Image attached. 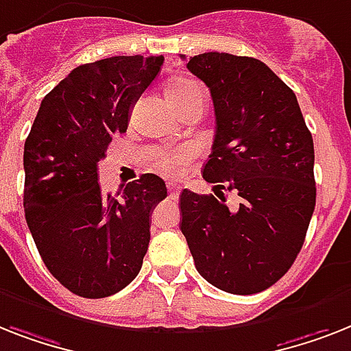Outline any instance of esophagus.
Segmentation results:
<instances>
[{
    "instance_id": "1",
    "label": "esophagus",
    "mask_w": 351,
    "mask_h": 351,
    "mask_svg": "<svg viewBox=\"0 0 351 351\" xmlns=\"http://www.w3.org/2000/svg\"><path fill=\"white\" fill-rule=\"evenodd\" d=\"M167 188H169L170 197H172V199H178V197H179V192H181V186H179L178 182L169 181V182H167Z\"/></svg>"
}]
</instances>
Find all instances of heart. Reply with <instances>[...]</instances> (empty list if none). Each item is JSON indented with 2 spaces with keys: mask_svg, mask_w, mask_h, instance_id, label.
<instances>
[{
  "mask_svg": "<svg viewBox=\"0 0 351 351\" xmlns=\"http://www.w3.org/2000/svg\"><path fill=\"white\" fill-rule=\"evenodd\" d=\"M197 89H202L201 86L193 80H188V78H179V80H173L169 86V98L170 102H179V100H184L190 95L197 91ZM193 158V150L190 147H182V149L172 150V152H163L159 154L156 159V165L158 169L161 170L167 176H178L182 172V169L186 167V163Z\"/></svg>",
  "mask_w": 351,
  "mask_h": 351,
  "instance_id": "1",
  "label": "heart"
}]
</instances>
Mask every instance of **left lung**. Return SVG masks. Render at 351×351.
Segmentation results:
<instances>
[{"label":"left lung","mask_w":351,"mask_h":351,"mask_svg":"<svg viewBox=\"0 0 351 351\" xmlns=\"http://www.w3.org/2000/svg\"><path fill=\"white\" fill-rule=\"evenodd\" d=\"M186 68L215 107L202 178L221 201L182 190L179 228L206 282L256 294L291 269L305 242L315 206L312 134L294 91L262 60L208 51ZM226 187L243 197L239 210L225 206Z\"/></svg>","instance_id":"left-lung-1"}]
</instances>
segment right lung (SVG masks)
Listing matches in <instances>:
<instances>
[{"mask_svg":"<svg viewBox=\"0 0 351 351\" xmlns=\"http://www.w3.org/2000/svg\"><path fill=\"white\" fill-rule=\"evenodd\" d=\"M163 60L120 55L78 66L43 98L25 141L26 224L48 271L77 296L117 294L143 265L165 181L143 173L112 197L97 163Z\"/></svg>","mask_w":351,"mask_h":351,"instance_id":"right-lung-1","label":"right lung"}]
</instances>
